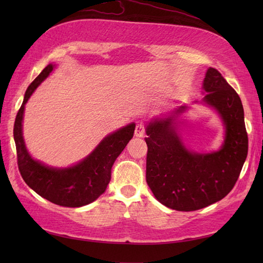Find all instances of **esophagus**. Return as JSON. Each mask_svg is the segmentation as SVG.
I'll list each match as a JSON object with an SVG mask.
<instances>
[{
  "mask_svg": "<svg viewBox=\"0 0 263 263\" xmlns=\"http://www.w3.org/2000/svg\"><path fill=\"white\" fill-rule=\"evenodd\" d=\"M144 132H146V126L142 123H139L136 126V130H135V136L138 138H142L144 136Z\"/></svg>",
  "mask_w": 263,
  "mask_h": 263,
  "instance_id": "1",
  "label": "esophagus"
}]
</instances>
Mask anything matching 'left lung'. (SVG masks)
<instances>
[{
  "mask_svg": "<svg viewBox=\"0 0 263 263\" xmlns=\"http://www.w3.org/2000/svg\"><path fill=\"white\" fill-rule=\"evenodd\" d=\"M203 90V103L219 113L226 128L220 150L190 152L175 131L174 116L155 120L146 128L147 183L160 203L178 211L202 209L225 198L248 156L249 139L237 92L214 68L206 71ZM185 108L181 106L175 114Z\"/></svg>",
  "mask_w": 263,
  "mask_h": 263,
  "instance_id": "left-lung-1",
  "label": "left lung"
}]
</instances>
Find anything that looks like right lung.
Instances as JSON below:
<instances>
[{
	"label": "right lung",
	"instance_id": "1",
	"mask_svg": "<svg viewBox=\"0 0 263 263\" xmlns=\"http://www.w3.org/2000/svg\"><path fill=\"white\" fill-rule=\"evenodd\" d=\"M53 69L54 65L48 64L27 88L13 127L16 159L22 178L37 194L55 204L77 208L93 202L105 192L110 181L111 166L132 139L136 124L131 123L104 138L90 155L68 168H53L32 159L22 137L25 105Z\"/></svg>",
	"mask_w": 263,
	"mask_h": 263
}]
</instances>
